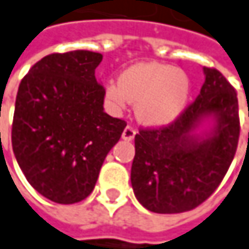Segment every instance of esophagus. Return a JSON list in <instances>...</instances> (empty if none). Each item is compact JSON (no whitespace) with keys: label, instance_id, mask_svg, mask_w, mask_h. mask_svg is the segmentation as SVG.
<instances>
[{"label":"esophagus","instance_id":"esophagus-1","mask_svg":"<svg viewBox=\"0 0 249 249\" xmlns=\"http://www.w3.org/2000/svg\"><path fill=\"white\" fill-rule=\"evenodd\" d=\"M135 134H137L135 128H134L132 125H126V126H125L124 132H123V138L126 140V141H132V140H134V137H135Z\"/></svg>","mask_w":249,"mask_h":249}]
</instances>
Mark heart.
<instances>
[{"mask_svg":"<svg viewBox=\"0 0 249 249\" xmlns=\"http://www.w3.org/2000/svg\"><path fill=\"white\" fill-rule=\"evenodd\" d=\"M190 93L187 75L161 63H137L107 85L105 96L115 111L135 104V117L147 125H166L186 108Z\"/></svg>","mask_w":249,"mask_h":249,"instance_id":"obj_1","label":"heart"}]
</instances>
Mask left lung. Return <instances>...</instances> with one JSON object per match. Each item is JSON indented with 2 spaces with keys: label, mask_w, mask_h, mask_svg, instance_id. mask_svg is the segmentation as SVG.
Returning a JSON list of instances; mask_svg holds the SVG:
<instances>
[{
  "label": "left lung",
  "mask_w": 249,
  "mask_h": 249,
  "mask_svg": "<svg viewBox=\"0 0 249 249\" xmlns=\"http://www.w3.org/2000/svg\"><path fill=\"white\" fill-rule=\"evenodd\" d=\"M199 96L166 126L140 128L131 184L138 202L156 213L197 208L221 184L236 153L239 111L233 86L218 69L203 68ZM217 124L206 139L191 134L205 116ZM249 115V114H248Z\"/></svg>",
  "instance_id": "left-lung-1"
}]
</instances>
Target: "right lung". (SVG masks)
I'll list each match as a JSON object with an SVG mask.
<instances>
[{
  "mask_svg": "<svg viewBox=\"0 0 249 249\" xmlns=\"http://www.w3.org/2000/svg\"><path fill=\"white\" fill-rule=\"evenodd\" d=\"M102 54L53 53L23 77L11 129L13 150L28 183L60 205L86 199L126 123L104 112L95 69Z\"/></svg>",
  "mask_w": 249,
  "mask_h": 249,
  "instance_id": "right-lung-1",
  "label": "right lung"
}]
</instances>
